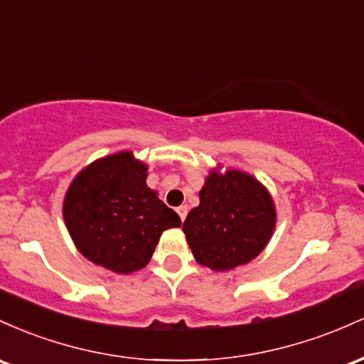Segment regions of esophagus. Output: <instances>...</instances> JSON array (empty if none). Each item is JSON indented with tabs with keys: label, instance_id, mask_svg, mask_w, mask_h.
I'll return each mask as SVG.
<instances>
[{
	"label": "esophagus",
	"instance_id": "1",
	"mask_svg": "<svg viewBox=\"0 0 364 364\" xmlns=\"http://www.w3.org/2000/svg\"><path fill=\"white\" fill-rule=\"evenodd\" d=\"M187 211H189V208H187L186 204H182V206H178V208H177V213H178V216H181L182 222H183V220H186Z\"/></svg>",
	"mask_w": 364,
	"mask_h": 364
}]
</instances>
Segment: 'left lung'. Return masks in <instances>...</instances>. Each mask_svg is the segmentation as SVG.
Instances as JSON below:
<instances>
[{
  "mask_svg": "<svg viewBox=\"0 0 364 364\" xmlns=\"http://www.w3.org/2000/svg\"><path fill=\"white\" fill-rule=\"evenodd\" d=\"M275 222V204L267 187L246 171L228 168L220 173L215 168L182 230L199 264L225 272L255 259L267 247Z\"/></svg>",
  "mask_w": 364,
  "mask_h": 364,
  "instance_id": "8db88e82",
  "label": "left lung"
}]
</instances>
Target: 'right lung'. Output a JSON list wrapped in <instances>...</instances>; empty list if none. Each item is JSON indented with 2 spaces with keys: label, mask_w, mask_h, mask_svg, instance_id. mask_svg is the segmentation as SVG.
I'll return each mask as SVG.
<instances>
[{
  "label": "right lung",
  "mask_w": 364,
  "mask_h": 364,
  "mask_svg": "<svg viewBox=\"0 0 364 364\" xmlns=\"http://www.w3.org/2000/svg\"><path fill=\"white\" fill-rule=\"evenodd\" d=\"M148 166L130 151L91 163L73 178L63 218L77 249L115 273L144 268L163 230L181 227V216L146 186Z\"/></svg>",
  "instance_id": "add662e5"
}]
</instances>
